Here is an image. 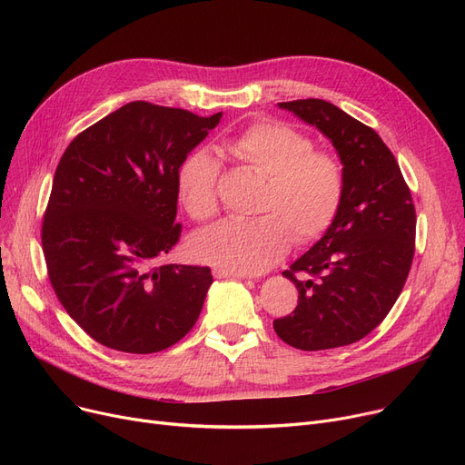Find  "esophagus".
<instances>
[{
  "mask_svg": "<svg viewBox=\"0 0 465 465\" xmlns=\"http://www.w3.org/2000/svg\"><path fill=\"white\" fill-rule=\"evenodd\" d=\"M213 275L216 279H230V277H233V279H245V277H249L247 273H233V272H226V270H214Z\"/></svg>",
  "mask_w": 465,
  "mask_h": 465,
  "instance_id": "obj_1",
  "label": "esophagus"
}]
</instances>
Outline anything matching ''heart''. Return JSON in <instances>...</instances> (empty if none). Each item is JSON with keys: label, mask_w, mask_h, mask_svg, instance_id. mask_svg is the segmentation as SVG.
<instances>
[{"label": "heart", "mask_w": 465, "mask_h": 465, "mask_svg": "<svg viewBox=\"0 0 465 465\" xmlns=\"http://www.w3.org/2000/svg\"><path fill=\"white\" fill-rule=\"evenodd\" d=\"M223 149L237 163L263 177L256 213L249 223L226 220L195 235L192 254L233 273H260L290 249L322 237L345 198V169L312 139L284 122L258 120L224 141ZM223 165L209 151L190 153L177 171L179 200L195 223L218 213Z\"/></svg>", "instance_id": "b5f03b06"}]
</instances>
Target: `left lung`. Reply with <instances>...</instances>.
I'll list each match as a JSON object with an SVG mask.
<instances>
[{
  "instance_id": "left-lung-1",
  "label": "left lung",
  "mask_w": 465,
  "mask_h": 465,
  "mask_svg": "<svg viewBox=\"0 0 465 465\" xmlns=\"http://www.w3.org/2000/svg\"><path fill=\"white\" fill-rule=\"evenodd\" d=\"M279 105L333 143L345 169V198L326 235L282 272L300 296L273 328L302 351L345 347L371 333L400 298L417 213L392 151L373 128L316 97Z\"/></svg>"
}]
</instances>
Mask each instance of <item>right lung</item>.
I'll return each mask as SVG.
<instances>
[{
	"label": "right lung",
	"mask_w": 465,
	"mask_h": 465,
	"mask_svg": "<svg viewBox=\"0 0 465 465\" xmlns=\"http://www.w3.org/2000/svg\"><path fill=\"white\" fill-rule=\"evenodd\" d=\"M220 118L132 102L62 154L41 228L46 272L67 314L104 347L160 352L198 321L209 267L156 262L181 239L179 165Z\"/></svg>",
	"instance_id": "1"
}]
</instances>
